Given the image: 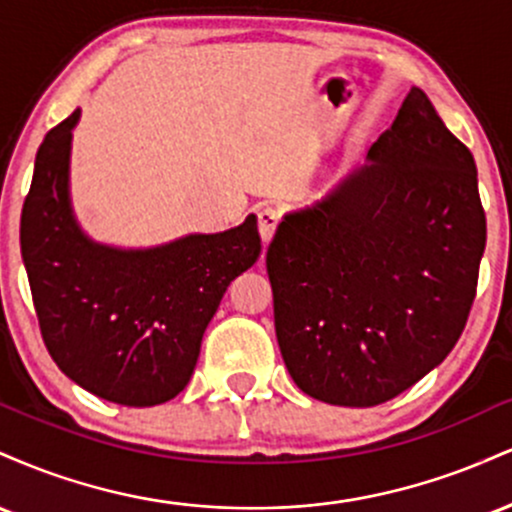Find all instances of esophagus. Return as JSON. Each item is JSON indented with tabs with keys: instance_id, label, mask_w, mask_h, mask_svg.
Instances as JSON below:
<instances>
[{
	"instance_id": "1",
	"label": "esophagus",
	"mask_w": 512,
	"mask_h": 512,
	"mask_svg": "<svg viewBox=\"0 0 512 512\" xmlns=\"http://www.w3.org/2000/svg\"><path fill=\"white\" fill-rule=\"evenodd\" d=\"M257 219H260V236H262V243L269 245V240L274 238L276 223H279V211L272 209V207H264V209L257 211Z\"/></svg>"
}]
</instances>
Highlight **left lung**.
<instances>
[{
    "label": "left lung",
    "mask_w": 512,
    "mask_h": 512,
    "mask_svg": "<svg viewBox=\"0 0 512 512\" xmlns=\"http://www.w3.org/2000/svg\"><path fill=\"white\" fill-rule=\"evenodd\" d=\"M486 248L474 156L411 88L366 163L286 211L267 248L274 327L293 383L375 407L457 344Z\"/></svg>",
    "instance_id": "obj_1"
}]
</instances>
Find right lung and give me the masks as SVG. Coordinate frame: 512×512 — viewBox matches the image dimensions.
Wrapping results in <instances>:
<instances>
[{"label": "right lung", "mask_w": 512, "mask_h": 512, "mask_svg": "<svg viewBox=\"0 0 512 512\" xmlns=\"http://www.w3.org/2000/svg\"><path fill=\"white\" fill-rule=\"evenodd\" d=\"M45 134L21 211V257L40 332L67 378L108 402L154 407L185 390L228 284L257 262V216L151 248L98 243L74 214L72 132Z\"/></svg>", "instance_id": "obj_1"}]
</instances>
